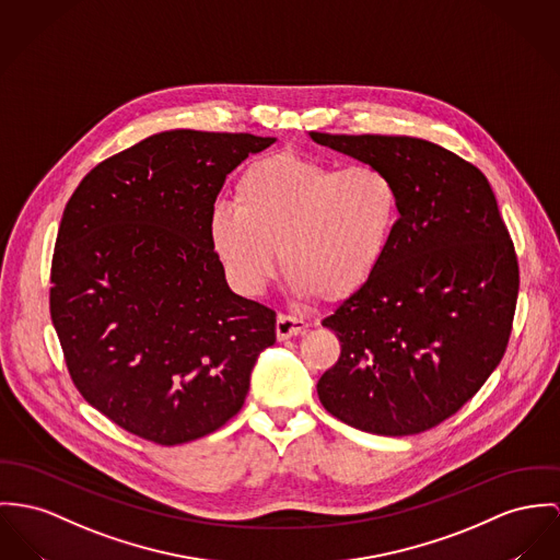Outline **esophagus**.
Instances as JSON below:
<instances>
[{
	"label": "esophagus",
	"instance_id": "34e87169",
	"mask_svg": "<svg viewBox=\"0 0 560 560\" xmlns=\"http://www.w3.org/2000/svg\"><path fill=\"white\" fill-rule=\"evenodd\" d=\"M306 328H308V324H306L304 319H301V317H296V315H285V313H281V315L277 317V339H279V341H285V339H290V337H299Z\"/></svg>",
	"mask_w": 560,
	"mask_h": 560
}]
</instances>
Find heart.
Instances as JSON below:
<instances>
[{"label": "heart", "instance_id": "1", "mask_svg": "<svg viewBox=\"0 0 560 560\" xmlns=\"http://www.w3.org/2000/svg\"><path fill=\"white\" fill-rule=\"evenodd\" d=\"M398 223V187L377 166L339 168L279 151L252 162L234 183V205L217 202L209 245L228 281L259 296L277 270L302 299L341 301L371 281Z\"/></svg>", "mask_w": 560, "mask_h": 560}]
</instances>
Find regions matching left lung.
<instances>
[{"label":"left lung","mask_w":560,"mask_h":560,"mask_svg":"<svg viewBox=\"0 0 560 560\" xmlns=\"http://www.w3.org/2000/svg\"><path fill=\"white\" fill-rule=\"evenodd\" d=\"M311 138L386 171L400 213L377 272L322 322L341 355L317 382L319 400L373 434L434 429L474 398L510 343L520 270L497 198L471 162L422 138Z\"/></svg>","instance_id":"left-lung-1"}]
</instances>
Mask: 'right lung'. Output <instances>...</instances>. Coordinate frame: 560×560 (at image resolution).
Returning a JSON list of instances; mask_svg holds the SVG:
<instances>
[{"instance_id":"1","label":"right lung","mask_w":560,"mask_h":560,"mask_svg":"<svg viewBox=\"0 0 560 560\" xmlns=\"http://www.w3.org/2000/svg\"><path fill=\"white\" fill-rule=\"evenodd\" d=\"M272 142L162 131L100 162L68 200L50 319L72 384L124 431L178 445L241 411L277 313L228 288L207 221L225 176Z\"/></svg>"}]
</instances>
